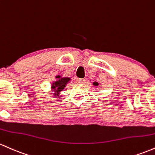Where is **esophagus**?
Masks as SVG:
<instances>
[{
  "label": "esophagus",
  "instance_id": "obj_1",
  "mask_svg": "<svg viewBox=\"0 0 155 155\" xmlns=\"http://www.w3.org/2000/svg\"><path fill=\"white\" fill-rule=\"evenodd\" d=\"M76 83H79V84H82V83H84L85 81H86V79H82V78H77L76 79Z\"/></svg>",
  "mask_w": 155,
  "mask_h": 155
}]
</instances>
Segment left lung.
Segmentation results:
<instances>
[{"label": "left lung", "instance_id": "8db88e82", "mask_svg": "<svg viewBox=\"0 0 155 155\" xmlns=\"http://www.w3.org/2000/svg\"><path fill=\"white\" fill-rule=\"evenodd\" d=\"M93 84L94 85V86H98V85H99V83H97V82H94V83H93Z\"/></svg>", "mask_w": 155, "mask_h": 155}]
</instances>
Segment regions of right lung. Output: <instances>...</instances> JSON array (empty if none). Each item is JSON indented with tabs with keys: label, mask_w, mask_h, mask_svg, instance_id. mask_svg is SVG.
<instances>
[{
	"label": "right lung",
	"mask_w": 155,
	"mask_h": 155,
	"mask_svg": "<svg viewBox=\"0 0 155 155\" xmlns=\"http://www.w3.org/2000/svg\"><path fill=\"white\" fill-rule=\"evenodd\" d=\"M55 78H57L58 80L52 83L51 88L55 92L53 94H54L55 97L57 96L58 97V94L60 93V92L64 88H65L66 86H67V84L69 83V81H70L71 79L69 78L61 77V76L60 75L56 76Z\"/></svg>",
	"instance_id": "add662e5"
}]
</instances>
